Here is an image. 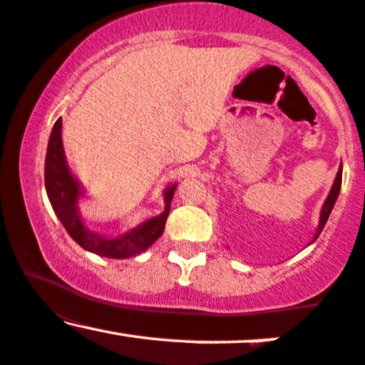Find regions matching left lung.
<instances>
[{
	"label": "left lung",
	"instance_id": "obj_1",
	"mask_svg": "<svg viewBox=\"0 0 365 365\" xmlns=\"http://www.w3.org/2000/svg\"><path fill=\"white\" fill-rule=\"evenodd\" d=\"M340 188H341V168L338 170L336 178H334L333 187H331L328 199L324 200V206H322V209H321L319 226H317V232H316V237H314V240H316V238L319 237V233L322 232V228H324L326 221H328L331 211H333V207H334V202H336V199H338V194H340Z\"/></svg>",
	"mask_w": 365,
	"mask_h": 365
}]
</instances>
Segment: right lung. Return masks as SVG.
<instances>
[{
	"mask_svg": "<svg viewBox=\"0 0 365 365\" xmlns=\"http://www.w3.org/2000/svg\"><path fill=\"white\" fill-rule=\"evenodd\" d=\"M44 185L49 202H51L54 212L60 217L61 225L65 226L68 235L89 252L111 259H127L144 252L163 235L166 217L170 215L171 199H173L175 188H177V183H173L165 190V211L161 215L144 221L132 232L113 238L91 232L83 225L77 207V200L82 195V188L66 165L61 142V118L56 120L51 135H49L44 163Z\"/></svg>",
	"mask_w": 365,
	"mask_h": 365,
	"instance_id": "right-lung-1",
	"label": "right lung"
}]
</instances>
